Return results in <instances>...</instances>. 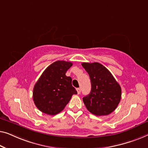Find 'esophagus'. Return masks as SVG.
<instances>
[{
  "label": "esophagus",
  "mask_w": 148,
  "mask_h": 148,
  "mask_svg": "<svg viewBox=\"0 0 148 148\" xmlns=\"http://www.w3.org/2000/svg\"><path fill=\"white\" fill-rule=\"evenodd\" d=\"M76 90H77V92H78V95H79V94H80V92H81V89H80V88H76Z\"/></svg>",
  "instance_id": "1"
}]
</instances>
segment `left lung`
I'll list each match as a JSON object with an SVG mask.
<instances>
[{
  "mask_svg": "<svg viewBox=\"0 0 148 148\" xmlns=\"http://www.w3.org/2000/svg\"><path fill=\"white\" fill-rule=\"evenodd\" d=\"M90 76V94L83 97L86 109L97 116L107 115L114 111L121 101V88L113 75L102 64H82Z\"/></svg>",
  "mask_w": 148,
  "mask_h": 148,
  "instance_id": "8db88e82",
  "label": "left lung"
}]
</instances>
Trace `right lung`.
<instances>
[{
	"instance_id": "right-lung-1",
	"label": "right lung",
	"mask_w": 148,
	"mask_h": 148,
	"mask_svg": "<svg viewBox=\"0 0 148 148\" xmlns=\"http://www.w3.org/2000/svg\"><path fill=\"white\" fill-rule=\"evenodd\" d=\"M72 66L70 62L56 61L44 70L33 88V98L39 111L55 115L63 111L72 96L77 91L72 85V78L66 76Z\"/></svg>"
}]
</instances>
